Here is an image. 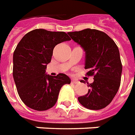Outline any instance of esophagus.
<instances>
[{
    "label": "esophagus",
    "instance_id": "obj_1",
    "mask_svg": "<svg viewBox=\"0 0 135 135\" xmlns=\"http://www.w3.org/2000/svg\"><path fill=\"white\" fill-rule=\"evenodd\" d=\"M72 83H73V84H78V81L75 80V79H73Z\"/></svg>",
    "mask_w": 135,
    "mask_h": 135
}]
</instances>
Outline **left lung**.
Wrapping results in <instances>:
<instances>
[{"mask_svg":"<svg viewBox=\"0 0 135 135\" xmlns=\"http://www.w3.org/2000/svg\"><path fill=\"white\" fill-rule=\"evenodd\" d=\"M84 49L85 69L94 82L79 103L90 110H100L111 103L121 84L122 64L119 50L114 41L103 31L95 29L68 32Z\"/></svg>","mask_w":135,"mask_h":135,"instance_id":"1","label":"left lung"}]
</instances>
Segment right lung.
Here are the masks:
<instances>
[{
    "label": "right lung",
    "mask_w": 135,
    "mask_h": 135,
    "mask_svg": "<svg viewBox=\"0 0 135 135\" xmlns=\"http://www.w3.org/2000/svg\"><path fill=\"white\" fill-rule=\"evenodd\" d=\"M70 40L65 32L35 29L17 44L13 55V77L20 99L30 108L43 111L52 108L62 86L70 84L65 74L53 77L45 73L55 46Z\"/></svg>",
    "instance_id": "right-lung-1"
}]
</instances>
